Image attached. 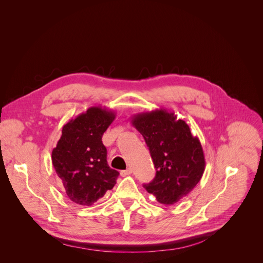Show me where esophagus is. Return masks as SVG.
Instances as JSON below:
<instances>
[{
  "mask_svg": "<svg viewBox=\"0 0 263 263\" xmlns=\"http://www.w3.org/2000/svg\"><path fill=\"white\" fill-rule=\"evenodd\" d=\"M131 173H132V169L128 168L126 170H122L121 171V176L122 177H127V176H129V174H131Z\"/></svg>",
  "mask_w": 263,
  "mask_h": 263,
  "instance_id": "1",
  "label": "esophagus"
}]
</instances>
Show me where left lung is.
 Wrapping results in <instances>:
<instances>
[{"mask_svg": "<svg viewBox=\"0 0 263 263\" xmlns=\"http://www.w3.org/2000/svg\"><path fill=\"white\" fill-rule=\"evenodd\" d=\"M132 125L143 136L156 176L143 188L166 205L179 202L199 183L205 168L199 139L183 120L166 109L135 115Z\"/></svg>", "mask_w": 263, "mask_h": 263, "instance_id": "left-lung-1", "label": "left lung"}]
</instances>
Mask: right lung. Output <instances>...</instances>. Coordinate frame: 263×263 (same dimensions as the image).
Returning <instances> with one entry per match:
<instances>
[{
    "label": "right lung",
    "mask_w": 263,
    "mask_h": 263,
    "mask_svg": "<svg viewBox=\"0 0 263 263\" xmlns=\"http://www.w3.org/2000/svg\"><path fill=\"white\" fill-rule=\"evenodd\" d=\"M116 114L93 106L62 129L52 149L51 161L69 199L80 205H92L117 184L119 172L107 164L103 133Z\"/></svg>",
    "instance_id": "right-lung-1"
}]
</instances>
